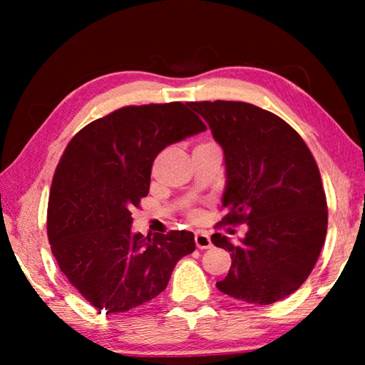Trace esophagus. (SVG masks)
Returning <instances> with one entry per match:
<instances>
[{"instance_id": "34e87169", "label": "esophagus", "mask_w": 365, "mask_h": 365, "mask_svg": "<svg viewBox=\"0 0 365 365\" xmlns=\"http://www.w3.org/2000/svg\"><path fill=\"white\" fill-rule=\"evenodd\" d=\"M195 243H196V246L200 250H209L212 246L209 235L207 233H202V232H196L195 233Z\"/></svg>"}]
</instances>
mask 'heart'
Instances as JSON below:
<instances>
[{"instance_id":"heart-1","label":"heart","mask_w":365,"mask_h":365,"mask_svg":"<svg viewBox=\"0 0 365 365\" xmlns=\"http://www.w3.org/2000/svg\"><path fill=\"white\" fill-rule=\"evenodd\" d=\"M200 146H202V145H200ZM193 215H196V214H193Z\"/></svg>"}]
</instances>
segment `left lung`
Here are the masks:
<instances>
[{
	"instance_id": "8db88e82",
	"label": "left lung",
	"mask_w": 365,
	"mask_h": 365,
	"mask_svg": "<svg viewBox=\"0 0 365 365\" xmlns=\"http://www.w3.org/2000/svg\"><path fill=\"white\" fill-rule=\"evenodd\" d=\"M224 150L222 222L246 224L238 245L214 233L230 252L232 267L215 283L222 293L250 304H274L294 293L322 250L329 211L316 159L298 132L250 103H190Z\"/></svg>"
}]
</instances>
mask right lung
Instances as JSON below:
<instances>
[{"label":"right lung","instance_id":"add662e5","mask_svg":"<svg viewBox=\"0 0 365 365\" xmlns=\"http://www.w3.org/2000/svg\"><path fill=\"white\" fill-rule=\"evenodd\" d=\"M205 130L188 103L145 104L90 122L67 145L49 191L48 240L61 272L100 312L150 302L195 251L191 232L150 238L130 227L158 154Z\"/></svg>","mask_w":365,"mask_h":365}]
</instances>
